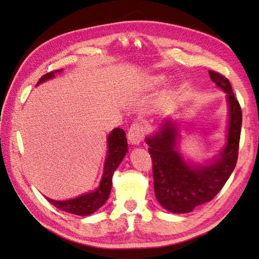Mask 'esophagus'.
<instances>
[{
    "instance_id": "1",
    "label": "esophagus",
    "mask_w": 259,
    "mask_h": 259,
    "mask_svg": "<svg viewBox=\"0 0 259 259\" xmlns=\"http://www.w3.org/2000/svg\"><path fill=\"white\" fill-rule=\"evenodd\" d=\"M144 134H145L144 126L140 122H135L131 125L127 136H128V140L132 144L138 145L143 142Z\"/></svg>"
}]
</instances>
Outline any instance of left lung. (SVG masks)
<instances>
[{
    "label": "left lung",
    "instance_id": "left-lung-1",
    "mask_svg": "<svg viewBox=\"0 0 259 259\" xmlns=\"http://www.w3.org/2000/svg\"><path fill=\"white\" fill-rule=\"evenodd\" d=\"M211 80L228 94L230 110L226 145L207 165H189L178 151L177 127L166 119L154 136L146 138L153 161L154 189L158 202L172 213H189L209 202L221 191L236 166L242 127V110L228 78L209 71Z\"/></svg>",
    "mask_w": 259,
    "mask_h": 259
}]
</instances>
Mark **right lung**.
Segmentation results:
<instances>
[{"label": "right lung", "mask_w": 259, "mask_h": 259, "mask_svg": "<svg viewBox=\"0 0 259 259\" xmlns=\"http://www.w3.org/2000/svg\"><path fill=\"white\" fill-rule=\"evenodd\" d=\"M60 71L61 69L44 74L39 81L37 82V85L48 79L54 78L55 74ZM108 154H106L104 162V172L100 186L96 190L66 201H56L46 198L48 202L56 206L57 209L75 214V215H90V214L99 210L106 202L110 195L113 174H114L116 168L123 160L124 156L127 153V141H126L125 132L122 128L117 127L111 132L108 137Z\"/></svg>", "instance_id": "right-lung-1"}]
</instances>
